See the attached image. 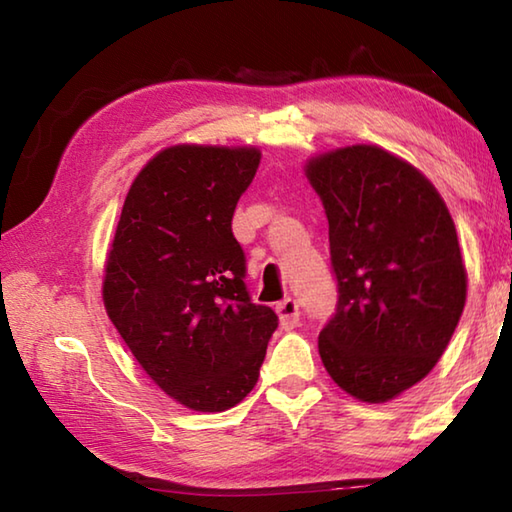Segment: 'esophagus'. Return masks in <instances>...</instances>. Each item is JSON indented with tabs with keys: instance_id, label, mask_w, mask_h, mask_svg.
<instances>
[{
	"instance_id": "1",
	"label": "esophagus",
	"mask_w": 512,
	"mask_h": 512,
	"mask_svg": "<svg viewBox=\"0 0 512 512\" xmlns=\"http://www.w3.org/2000/svg\"><path fill=\"white\" fill-rule=\"evenodd\" d=\"M275 311H277V316H280V325H282L284 329H293V327L298 325V320H300V305H298V300L284 298L282 302H277Z\"/></svg>"
}]
</instances>
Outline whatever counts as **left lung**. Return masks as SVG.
Here are the masks:
<instances>
[{
    "mask_svg": "<svg viewBox=\"0 0 512 512\" xmlns=\"http://www.w3.org/2000/svg\"><path fill=\"white\" fill-rule=\"evenodd\" d=\"M305 171L325 207L339 287L320 359L345 393L388 402L429 375L463 314L454 221L436 187L379 146L323 153Z\"/></svg>",
    "mask_w": 512,
    "mask_h": 512,
    "instance_id": "8db88e82",
    "label": "left lung"
}]
</instances>
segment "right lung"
<instances>
[{
    "instance_id": "add662e5",
    "label": "right lung",
    "mask_w": 512,
    "mask_h": 512,
    "mask_svg": "<svg viewBox=\"0 0 512 512\" xmlns=\"http://www.w3.org/2000/svg\"><path fill=\"white\" fill-rule=\"evenodd\" d=\"M262 153L178 144L137 173L112 239L103 305L155 384L187 409H232L253 391L277 329L246 289L232 235Z\"/></svg>"
}]
</instances>
